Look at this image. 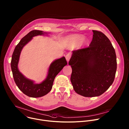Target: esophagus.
<instances>
[{
	"label": "esophagus",
	"mask_w": 129,
	"mask_h": 129,
	"mask_svg": "<svg viewBox=\"0 0 129 129\" xmlns=\"http://www.w3.org/2000/svg\"><path fill=\"white\" fill-rule=\"evenodd\" d=\"M71 53H68L66 56V59L67 62H69L70 59L71 58Z\"/></svg>",
	"instance_id": "esophagus-1"
}]
</instances>
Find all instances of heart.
Masks as SVG:
<instances>
[{
	"instance_id": "b5f03b06",
	"label": "heart",
	"mask_w": 129,
	"mask_h": 129,
	"mask_svg": "<svg viewBox=\"0 0 129 129\" xmlns=\"http://www.w3.org/2000/svg\"><path fill=\"white\" fill-rule=\"evenodd\" d=\"M67 41L70 46L75 47L79 45L80 43L82 45L85 44L87 41L85 39H83V37L80 35H72L68 36L67 38Z\"/></svg>"
}]
</instances>
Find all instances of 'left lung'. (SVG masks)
I'll return each mask as SVG.
<instances>
[{"mask_svg": "<svg viewBox=\"0 0 129 129\" xmlns=\"http://www.w3.org/2000/svg\"><path fill=\"white\" fill-rule=\"evenodd\" d=\"M89 47L73 51L69 62L71 82L76 93L82 96H99L112 84L116 71V57L108 37L93 30Z\"/></svg>", "mask_w": 129, "mask_h": 129, "instance_id": "obj_1", "label": "left lung"}]
</instances>
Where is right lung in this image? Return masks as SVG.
Masks as SVG:
<instances>
[{"instance_id": "obj_1", "label": "right lung", "mask_w": 129, "mask_h": 129, "mask_svg": "<svg viewBox=\"0 0 129 129\" xmlns=\"http://www.w3.org/2000/svg\"><path fill=\"white\" fill-rule=\"evenodd\" d=\"M48 33L42 31L34 30L25 35L16 46L13 52L11 60V68L14 81L18 88L26 95L38 98L44 96L52 90L53 82L56 75L67 64L64 57L54 61L50 65L47 78L40 84H34L33 81L25 78L19 71L18 64L21 52L25 45L30 41L33 37Z\"/></svg>"}]
</instances>
